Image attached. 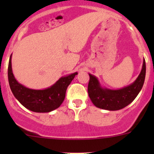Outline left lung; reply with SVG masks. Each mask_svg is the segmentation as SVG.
I'll return each instance as SVG.
<instances>
[{"instance_id":"left-lung-1","label":"left lung","mask_w":154,"mask_h":154,"mask_svg":"<svg viewBox=\"0 0 154 154\" xmlns=\"http://www.w3.org/2000/svg\"><path fill=\"white\" fill-rule=\"evenodd\" d=\"M146 74L145 60H143L142 71L136 80L129 86L120 89H109L102 87L95 76L89 74L88 93L93 104L97 108L115 111L125 108L134 100L144 85Z\"/></svg>"}]
</instances>
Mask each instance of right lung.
Returning a JSON list of instances; mask_svg holds the SVG:
<instances>
[{"instance_id":"add662e5","label":"right lung","mask_w":154,"mask_h":154,"mask_svg":"<svg viewBox=\"0 0 154 154\" xmlns=\"http://www.w3.org/2000/svg\"><path fill=\"white\" fill-rule=\"evenodd\" d=\"M77 72L62 77L54 85L42 90L23 86L15 78L12 69V55L8 66L9 84L15 98L25 108L35 112H50L63 103L66 89Z\"/></svg>"}]
</instances>
